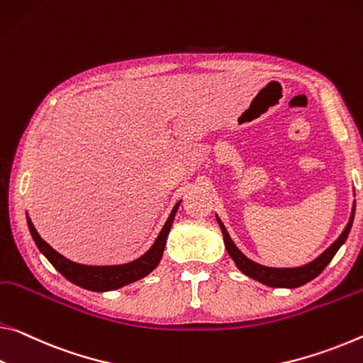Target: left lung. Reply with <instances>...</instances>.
I'll use <instances>...</instances> for the list:
<instances>
[{"label": "left lung", "instance_id": "left-lung-1", "mask_svg": "<svg viewBox=\"0 0 363 363\" xmlns=\"http://www.w3.org/2000/svg\"><path fill=\"white\" fill-rule=\"evenodd\" d=\"M354 215H355V202L352 205V211H350V218H349L347 226L344 228V231L335 240V242L328 247L323 254L316 257L315 260L308 262L307 264H302V267H296V268L264 267V264H260V263H257L254 260H250V258L244 255L242 252L239 250V247L234 244V240L231 239V235H229L226 226H224L223 221L220 220V216H218V215H216V221H218V224H220V229L223 233L224 247H226L229 257L233 258L235 267H238L240 272H242L245 276H249V278L258 281V283L264 284V286L294 289V287L306 284V283H308V281H312L313 278H316V276H318L326 268V264L333 260V257L336 255L339 247L346 242L347 235L350 233V228H352V223H354Z\"/></svg>", "mask_w": 363, "mask_h": 363}]
</instances>
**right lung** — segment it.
<instances>
[{"instance_id":"right-lung-1","label":"right lung","mask_w":363,"mask_h":363,"mask_svg":"<svg viewBox=\"0 0 363 363\" xmlns=\"http://www.w3.org/2000/svg\"><path fill=\"white\" fill-rule=\"evenodd\" d=\"M182 200H179L174 205V208L171 210L168 220L163 224L158 238L155 239L150 249H148L142 257L135 258L129 263L123 264H108V267H94V264H82L71 262L69 258L62 257L61 254L51 247L50 244L45 242V240L40 238L37 233L35 226L30 221V218L26 213L27 216V226L33 242L38 247V250L47 257V260L53 264V267L60 272L67 281H71L72 284L79 287H84L87 291L94 292H106V291H114L119 289V287H124L130 283H135L142 278H145L147 274H150L155 268L158 267V263L163 257L164 245H166V238H168L169 229L172 226V221H174V216L179 208Z\"/></svg>"}]
</instances>
